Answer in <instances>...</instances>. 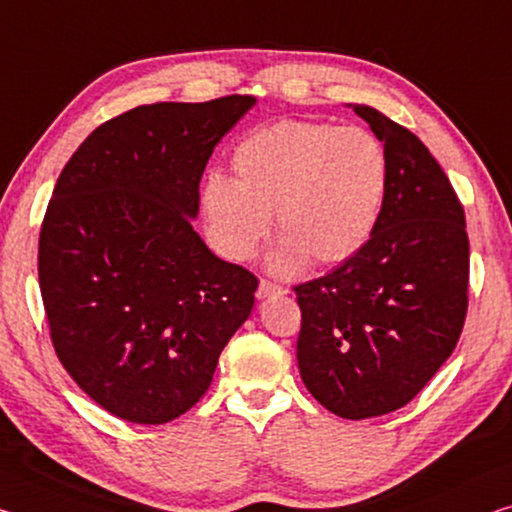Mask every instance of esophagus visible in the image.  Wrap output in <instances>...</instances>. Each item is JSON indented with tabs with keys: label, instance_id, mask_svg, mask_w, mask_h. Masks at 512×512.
Masks as SVG:
<instances>
[{
	"label": "esophagus",
	"instance_id": "34e87169",
	"mask_svg": "<svg viewBox=\"0 0 512 512\" xmlns=\"http://www.w3.org/2000/svg\"><path fill=\"white\" fill-rule=\"evenodd\" d=\"M282 294H287V291L282 287L273 285V282H269V280H259V287H257V298L259 300H266L271 296H282Z\"/></svg>",
	"mask_w": 512,
	"mask_h": 512
}]
</instances>
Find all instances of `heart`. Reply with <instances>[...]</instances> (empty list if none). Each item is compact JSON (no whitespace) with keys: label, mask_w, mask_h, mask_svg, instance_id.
<instances>
[{"label":"heart","mask_w":512,"mask_h":512,"mask_svg":"<svg viewBox=\"0 0 512 512\" xmlns=\"http://www.w3.org/2000/svg\"><path fill=\"white\" fill-rule=\"evenodd\" d=\"M234 177L212 175L202 189L209 232L227 259L246 262L271 230L282 241L269 271L351 259L369 241L387 196V154L360 127L278 120L255 129L232 154Z\"/></svg>","instance_id":"obj_1"}]
</instances>
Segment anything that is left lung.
Segmentation results:
<instances>
[{
	"label": "left lung",
	"mask_w": 512,
	"mask_h": 512,
	"mask_svg": "<svg viewBox=\"0 0 512 512\" xmlns=\"http://www.w3.org/2000/svg\"><path fill=\"white\" fill-rule=\"evenodd\" d=\"M383 143L387 196L369 241L298 285L300 378L323 408L369 419L410 403L458 344L469 241L449 177L410 129L348 104Z\"/></svg>",
	"instance_id": "left-lung-1"
}]
</instances>
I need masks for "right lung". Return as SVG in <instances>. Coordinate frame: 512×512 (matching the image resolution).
<instances>
[{
    "mask_svg": "<svg viewBox=\"0 0 512 512\" xmlns=\"http://www.w3.org/2000/svg\"><path fill=\"white\" fill-rule=\"evenodd\" d=\"M255 102L143 104L97 127L56 180L38 241L54 351L132 424L193 408L255 305V275L216 257L191 223L209 157Z\"/></svg>",
    "mask_w": 512,
    "mask_h": 512,
    "instance_id": "right-lung-1",
    "label": "right lung"
}]
</instances>
